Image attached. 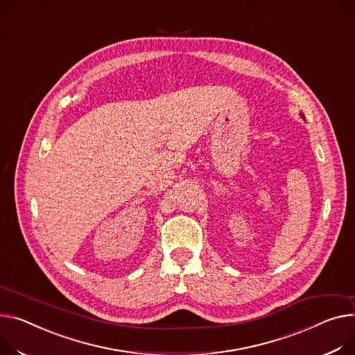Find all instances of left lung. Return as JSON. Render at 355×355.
I'll use <instances>...</instances> for the list:
<instances>
[{
    "label": "left lung",
    "mask_w": 355,
    "mask_h": 355,
    "mask_svg": "<svg viewBox=\"0 0 355 355\" xmlns=\"http://www.w3.org/2000/svg\"><path fill=\"white\" fill-rule=\"evenodd\" d=\"M301 116H302V118H304V120H305V116H304V115H302V114H301Z\"/></svg>",
    "instance_id": "obj_1"
}]
</instances>
